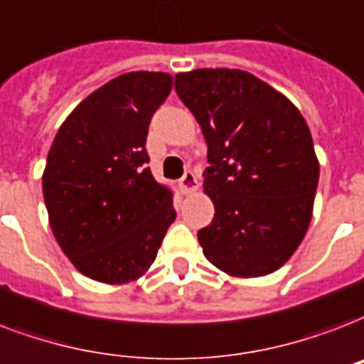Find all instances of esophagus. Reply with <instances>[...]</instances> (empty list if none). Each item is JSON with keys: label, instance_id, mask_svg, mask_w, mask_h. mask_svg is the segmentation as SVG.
I'll return each instance as SVG.
<instances>
[{"label": "esophagus", "instance_id": "obj_1", "mask_svg": "<svg viewBox=\"0 0 364 364\" xmlns=\"http://www.w3.org/2000/svg\"><path fill=\"white\" fill-rule=\"evenodd\" d=\"M179 187H181V191L185 194L188 193H194L196 188H198V179H196V176H194V171H185V176L179 179Z\"/></svg>", "mask_w": 364, "mask_h": 364}]
</instances>
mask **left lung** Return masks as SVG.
<instances>
[{"label": "left lung", "mask_w": 364, "mask_h": 364, "mask_svg": "<svg viewBox=\"0 0 364 364\" xmlns=\"http://www.w3.org/2000/svg\"><path fill=\"white\" fill-rule=\"evenodd\" d=\"M176 91L208 145L204 193L215 213L196 232L204 256L232 277L273 273L311 221L318 162L304 116L244 70L183 72Z\"/></svg>", "instance_id": "1"}]
</instances>
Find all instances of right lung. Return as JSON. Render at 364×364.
Instances as JSON below:
<instances>
[{"mask_svg": "<svg viewBox=\"0 0 364 364\" xmlns=\"http://www.w3.org/2000/svg\"><path fill=\"white\" fill-rule=\"evenodd\" d=\"M171 91L164 72H129L74 108L43 171L53 235L93 281L122 284L156 259L176 219L173 193L151 173L149 124Z\"/></svg>", "mask_w": 364, "mask_h": 364, "instance_id": "add662e5", "label": "right lung"}]
</instances>
